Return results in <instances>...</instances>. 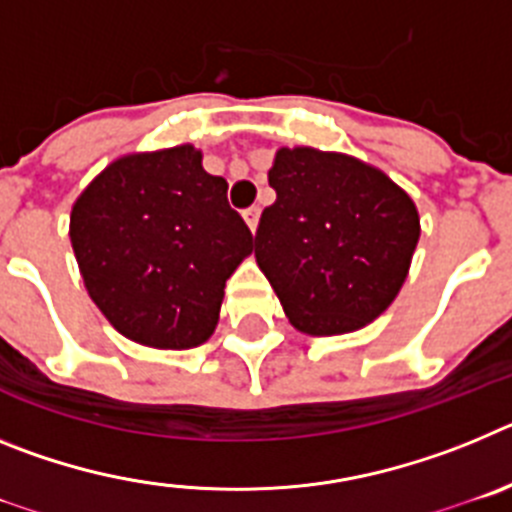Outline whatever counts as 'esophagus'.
Instances as JSON below:
<instances>
[{
	"label": "esophagus",
	"instance_id": "esophagus-1",
	"mask_svg": "<svg viewBox=\"0 0 512 512\" xmlns=\"http://www.w3.org/2000/svg\"><path fill=\"white\" fill-rule=\"evenodd\" d=\"M259 215H261V210L256 205L248 207V210H243V220H246V223H248L251 233H253V230H256V225H259Z\"/></svg>",
	"mask_w": 512,
	"mask_h": 512
}]
</instances>
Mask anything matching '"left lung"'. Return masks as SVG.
<instances>
[{"instance_id":"8db88e82","label":"left lung","mask_w":512,"mask_h":512,"mask_svg":"<svg viewBox=\"0 0 512 512\" xmlns=\"http://www.w3.org/2000/svg\"><path fill=\"white\" fill-rule=\"evenodd\" d=\"M269 184L253 248L292 325L336 336L379 318L418 246L413 200L374 166L315 148H282Z\"/></svg>"}]
</instances>
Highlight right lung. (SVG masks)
<instances>
[{"label": "right lung", "mask_w": 512, "mask_h": 512, "mask_svg": "<svg viewBox=\"0 0 512 512\" xmlns=\"http://www.w3.org/2000/svg\"><path fill=\"white\" fill-rule=\"evenodd\" d=\"M71 246L89 297L122 336L192 348L212 336L253 235L228 205V182L179 146L107 166L71 210Z\"/></svg>", "instance_id": "obj_1"}]
</instances>
